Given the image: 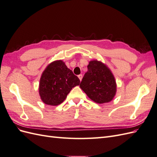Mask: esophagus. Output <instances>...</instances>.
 Wrapping results in <instances>:
<instances>
[{"instance_id":"obj_1","label":"esophagus","mask_w":157,"mask_h":157,"mask_svg":"<svg viewBox=\"0 0 157 157\" xmlns=\"http://www.w3.org/2000/svg\"><path fill=\"white\" fill-rule=\"evenodd\" d=\"M78 78L80 79V81H81L82 78V75H78Z\"/></svg>"}]
</instances>
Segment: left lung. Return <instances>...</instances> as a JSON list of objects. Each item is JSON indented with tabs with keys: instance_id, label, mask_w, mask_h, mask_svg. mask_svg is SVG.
Wrapping results in <instances>:
<instances>
[{
	"instance_id": "1",
	"label": "left lung",
	"mask_w": 157,
	"mask_h": 157,
	"mask_svg": "<svg viewBox=\"0 0 157 157\" xmlns=\"http://www.w3.org/2000/svg\"><path fill=\"white\" fill-rule=\"evenodd\" d=\"M80 87L94 102H110L117 92L115 77L107 66L101 61H90Z\"/></svg>"
}]
</instances>
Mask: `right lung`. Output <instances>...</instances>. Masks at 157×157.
I'll return each mask as SVG.
<instances>
[{
    "label": "right lung",
    "mask_w": 157,
    "mask_h": 157,
    "mask_svg": "<svg viewBox=\"0 0 157 157\" xmlns=\"http://www.w3.org/2000/svg\"><path fill=\"white\" fill-rule=\"evenodd\" d=\"M80 84V80L61 60L47 66L40 79L39 94L46 105L56 106L62 103L72 88Z\"/></svg>",
    "instance_id": "1"
}]
</instances>
